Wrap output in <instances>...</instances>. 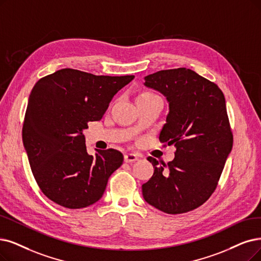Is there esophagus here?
<instances>
[{
    "label": "esophagus",
    "instance_id": "esophagus-1",
    "mask_svg": "<svg viewBox=\"0 0 261 261\" xmlns=\"http://www.w3.org/2000/svg\"><path fill=\"white\" fill-rule=\"evenodd\" d=\"M124 161L125 163H133L138 161V155L135 153H128L124 156Z\"/></svg>",
    "mask_w": 261,
    "mask_h": 261
}]
</instances>
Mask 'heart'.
<instances>
[{
  "label": "heart",
  "mask_w": 261,
  "mask_h": 261,
  "mask_svg": "<svg viewBox=\"0 0 261 261\" xmlns=\"http://www.w3.org/2000/svg\"><path fill=\"white\" fill-rule=\"evenodd\" d=\"M148 96H153V94H150V93H141L138 97H148Z\"/></svg>",
  "instance_id": "b5f03b06"
}]
</instances>
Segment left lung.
<instances>
[{
	"instance_id": "1",
	"label": "left lung",
	"mask_w": 261,
	"mask_h": 261,
	"mask_svg": "<svg viewBox=\"0 0 261 261\" xmlns=\"http://www.w3.org/2000/svg\"><path fill=\"white\" fill-rule=\"evenodd\" d=\"M144 80L169 103L160 140L174 144L176 151L167 165L149 156L154 173L142 185L143 198L168 214L192 211L215 191L232 149L224 94L214 82L185 67L160 70Z\"/></svg>"
}]
</instances>
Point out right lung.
Wrapping results in <instances>:
<instances>
[{
	"mask_svg": "<svg viewBox=\"0 0 261 261\" xmlns=\"http://www.w3.org/2000/svg\"><path fill=\"white\" fill-rule=\"evenodd\" d=\"M134 78L63 68L35 83L22 140L35 181L50 200L82 209L100 199L123 155L114 149L89 155L82 132L102 118L112 97Z\"/></svg>",
	"mask_w": 261,
	"mask_h": 261,
	"instance_id": "obj_1",
	"label": "right lung"
}]
</instances>
